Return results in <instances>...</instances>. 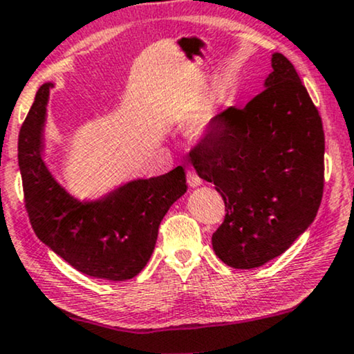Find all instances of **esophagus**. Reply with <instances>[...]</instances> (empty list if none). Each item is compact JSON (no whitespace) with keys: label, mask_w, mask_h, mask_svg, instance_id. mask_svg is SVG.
I'll list each match as a JSON object with an SVG mask.
<instances>
[{"label":"esophagus","mask_w":354,"mask_h":354,"mask_svg":"<svg viewBox=\"0 0 354 354\" xmlns=\"http://www.w3.org/2000/svg\"><path fill=\"white\" fill-rule=\"evenodd\" d=\"M186 180H187V185L191 187H198L203 185V180L198 176V173L194 171V169H187L186 171Z\"/></svg>","instance_id":"obj_1"}]
</instances>
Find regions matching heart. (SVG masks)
Returning <instances> with one entry per match:
<instances>
[{
	"label": "heart",
	"instance_id": "1",
	"mask_svg": "<svg viewBox=\"0 0 354 354\" xmlns=\"http://www.w3.org/2000/svg\"><path fill=\"white\" fill-rule=\"evenodd\" d=\"M205 124H207V122H204V124H203V125H205Z\"/></svg>",
	"mask_w": 354,
	"mask_h": 354
}]
</instances>
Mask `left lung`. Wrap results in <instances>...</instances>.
<instances>
[{"label": "left lung", "instance_id": "obj_1", "mask_svg": "<svg viewBox=\"0 0 354 354\" xmlns=\"http://www.w3.org/2000/svg\"><path fill=\"white\" fill-rule=\"evenodd\" d=\"M271 66L265 89L241 109L217 114L189 153L225 203L212 248L236 270L283 254L314 222L324 194L319 111L283 53H272Z\"/></svg>", "mask_w": 354, "mask_h": 354}]
</instances>
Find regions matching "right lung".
<instances>
[{
  "label": "right lung",
  "mask_w": 354,
  "mask_h": 354,
  "mask_svg": "<svg viewBox=\"0 0 354 354\" xmlns=\"http://www.w3.org/2000/svg\"><path fill=\"white\" fill-rule=\"evenodd\" d=\"M50 88L53 83L39 88L17 142L30 225L40 241L83 274L132 279L153 253L165 214L187 189L185 169L176 167L162 176L125 183L97 201L75 199L42 158Z\"/></svg>",
  "instance_id": "obj_1"
}]
</instances>
